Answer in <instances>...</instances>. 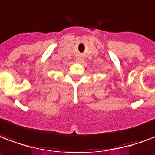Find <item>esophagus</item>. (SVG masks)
Masks as SVG:
<instances>
[{"mask_svg":"<svg viewBox=\"0 0 155 155\" xmlns=\"http://www.w3.org/2000/svg\"><path fill=\"white\" fill-rule=\"evenodd\" d=\"M83 60H84V59H83L82 57L79 56L77 58H76V62H77V63H81V62H83Z\"/></svg>","mask_w":155,"mask_h":155,"instance_id":"esophagus-1","label":"esophagus"}]
</instances>
